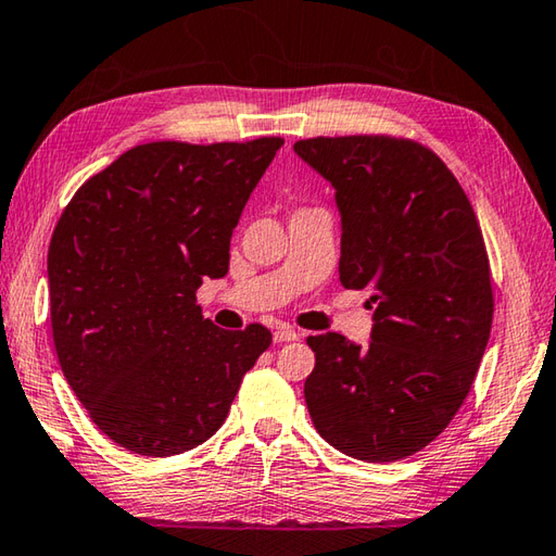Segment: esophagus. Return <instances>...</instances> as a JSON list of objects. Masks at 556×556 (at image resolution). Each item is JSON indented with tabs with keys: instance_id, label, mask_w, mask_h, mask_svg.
<instances>
[{
	"instance_id": "1",
	"label": "esophagus",
	"mask_w": 556,
	"mask_h": 556,
	"mask_svg": "<svg viewBox=\"0 0 556 556\" xmlns=\"http://www.w3.org/2000/svg\"><path fill=\"white\" fill-rule=\"evenodd\" d=\"M298 339H300V333H298L295 329H290V327H278V329H276V333H274V341H276V343L298 341Z\"/></svg>"
}]
</instances>
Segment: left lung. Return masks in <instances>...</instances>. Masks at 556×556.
I'll list each match as a JSON object with an SVG mask.
<instances>
[{"instance_id": "8db88e82", "label": "left lung", "mask_w": 556, "mask_h": 556, "mask_svg": "<svg viewBox=\"0 0 556 556\" xmlns=\"http://www.w3.org/2000/svg\"><path fill=\"white\" fill-rule=\"evenodd\" d=\"M337 191L339 278L372 290L370 343L319 333L305 402L343 455L394 463L445 431L486 351L494 292L472 203L441 156L387 135L295 142Z\"/></svg>"}]
</instances>
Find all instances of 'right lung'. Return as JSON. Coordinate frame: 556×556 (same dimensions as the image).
I'll return each instance as SVG.
<instances>
[{
	"label": "right lung",
	"mask_w": 556,
	"mask_h": 556,
	"mask_svg": "<svg viewBox=\"0 0 556 556\" xmlns=\"http://www.w3.org/2000/svg\"><path fill=\"white\" fill-rule=\"evenodd\" d=\"M280 144H138L62 211L48 249L52 341L121 447L169 457L205 443L274 341L261 324L203 319L195 290L227 274L232 229Z\"/></svg>",
	"instance_id": "add662e5"
}]
</instances>
